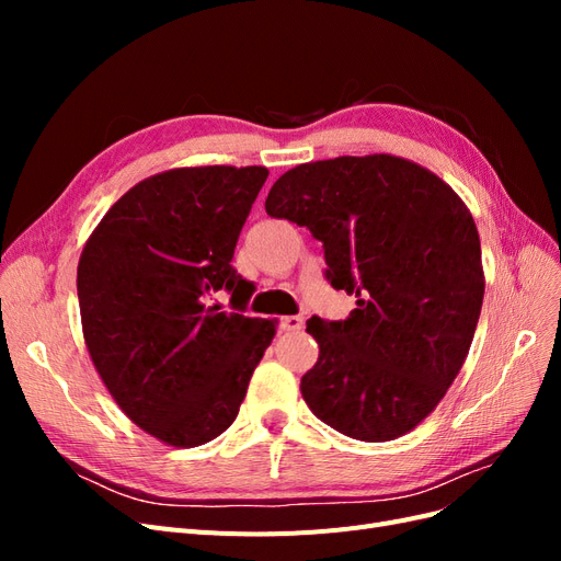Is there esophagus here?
I'll use <instances>...</instances> for the list:
<instances>
[{"label":"esophagus","mask_w":561,"mask_h":561,"mask_svg":"<svg viewBox=\"0 0 561 561\" xmlns=\"http://www.w3.org/2000/svg\"><path fill=\"white\" fill-rule=\"evenodd\" d=\"M304 328V318L301 316H285L280 318V330L283 332H297Z\"/></svg>","instance_id":"esophagus-1"}]
</instances>
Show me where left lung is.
Segmentation results:
<instances>
[{
	"label": "left lung",
	"instance_id": "8db88e82",
	"mask_svg": "<svg viewBox=\"0 0 561 561\" xmlns=\"http://www.w3.org/2000/svg\"><path fill=\"white\" fill-rule=\"evenodd\" d=\"M266 215L307 227L328 278L358 297L346 320H307L318 360L301 398L363 443L414 431L461 371L484 299L474 219L451 186L393 154L301 163L266 196Z\"/></svg>",
	"mask_w": 561,
	"mask_h": 561
}]
</instances>
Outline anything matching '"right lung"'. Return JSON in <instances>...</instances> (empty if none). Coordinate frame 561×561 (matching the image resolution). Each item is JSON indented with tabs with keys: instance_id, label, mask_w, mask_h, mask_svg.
Masks as SVG:
<instances>
[{
	"instance_id": "right-lung-1",
	"label": "right lung",
	"mask_w": 561,
	"mask_h": 561,
	"mask_svg": "<svg viewBox=\"0 0 561 561\" xmlns=\"http://www.w3.org/2000/svg\"><path fill=\"white\" fill-rule=\"evenodd\" d=\"M268 171L194 165L151 175L118 198L81 250V330L122 412L163 445L190 449L239 416L276 320L225 313L252 285L233 248Z\"/></svg>"
}]
</instances>
